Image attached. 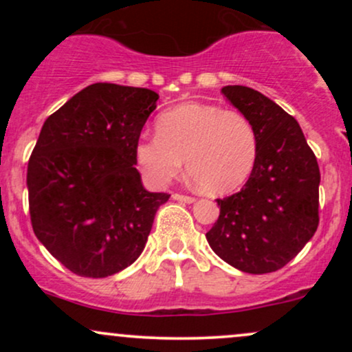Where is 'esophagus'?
<instances>
[{"mask_svg":"<svg viewBox=\"0 0 352 352\" xmlns=\"http://www.w3.org/2000/svg\"><path fill=\"white\" fill-rule=\"evenodd\" d=\"M172 199L173 200H179V201H184V204H193V201H195V197L182 195V193H173Z\"/></svg>","mask_w":352,"mask_h":352,"instance_id":"1","label":"esophagus"}]
</instances>
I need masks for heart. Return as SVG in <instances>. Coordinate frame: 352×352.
I'll use <instances>...</instances> for the list:
<instances>
[{
    "mask_svg": "<svg viewBox=\"0 0 352 352\" xmlns=\"http://www.w3.org/2000/svg\"><path fill=\"white\" fill-rule=\"evenodd\" d=\"M157 134L135 144V160L157 187L170 184L184 165L207 193L243 185L258 159V135L248 117L213 104L187 102L157 119Z\"/></svg>",
    "mask_w": 352,
    "mask_h": 352,
    "instance_id": "heart-1",
    "label": "heart"
}]
</instances>
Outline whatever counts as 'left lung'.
Returning <instances> with one entry per match:
<instances>
[{"instance_id":"left-lung-1","label":"left lung","mask_w":352,"mask_h":352,"mask_svg":"<svg viewBox=\"0 0 352 352\" xmlns=\"http://www.w3.org/2000/svg\"><path fill=\"white\" fill-rule=\"evenodd\" d=\"M223 96L258 135V159L243 188L217 199L220 215L207 240L228 265L252 274L288 265L319 225V173L300 124L261 92L225 86Z\"/></svg>"}]
</instances>
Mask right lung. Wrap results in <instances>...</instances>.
Instances as JSON below:
<instances>
[{
  "instance_id": "obj_1",
  "label": "right lung",
  "mask_w": 352,
  "mask_h": 352,
  "mask_svg": "<svg viewBox=\"0 0 352 352\" xmlns=\"http://www.w3.org/2000/svg\"><path fill=\"white\" fill-rule=\"evenodd\" d=\"M159 94L96 82L44 122L28 164L34 235L69 272L106 278L142 253L168 193L144 188L135 144Z\"/></svg>"
}]
</instances>
